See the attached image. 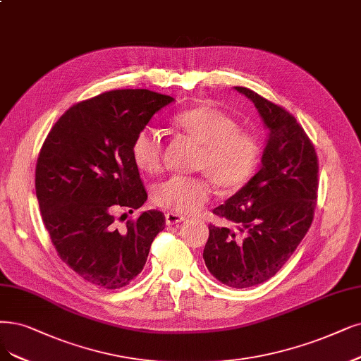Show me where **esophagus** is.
Wrapping results in <instances>:
<instances>
[{"instance_id": "34e87169", "label": "esophagus", "mask_w": 361, "mask_h": 361, "mask_svg": "<svg viewBox=\"0 0 361 361\" xmlns=\"http://www.w3.org/2000/svg\"><path fill=\"white\" fill-rule=\"evenodd\" d=\"M165 220H166L168 226H173V224H178V223L184 221L185 219L183 216H180V214H176V212H166Z\"/></svg>"}]
</instances>
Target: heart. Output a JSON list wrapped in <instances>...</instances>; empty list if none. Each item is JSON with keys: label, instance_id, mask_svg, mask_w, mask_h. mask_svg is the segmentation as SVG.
Segmentation results:
<instances>
[{"label": "heart", "instance_id": "heart-1", "mask_svg": "<svg viewBox=\"0 0 361 361\" xmlns=\"http://www.w3.org/2000/svg\"><path fill=\"white\" fill-rule=\"evenodd\" d=\"M173 125L201 144L196 168L219 188L233 190L252 176L260 160V145L252 133L239 129L236 120L211 105L185 110L173 117ZM162 133L153 128L137 132L130 145V156L138 169L147 173L162 168ZM209 196V184L202 177L173 176L153 189V201L180 214L195 212Z\"/></svg>", "mask_w": 361, "mask_h": 361}]
</instances>
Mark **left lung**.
Here are the masks:
<instances>
[{
    "instance_id": "1",
    "label": "left lung",
    "mask_w": 361,
    "mask_h": 361,
    "mask_svg": "<svg viewBox=\"0 0 361 361\" xmlns=\"http://www.w3.org/2000/svg\"><path fill=\"white\" fill-rule=\"evenodd\" d=\"M257 109L268 140L255 177L212 209L236 231L209 224L204 260L211 275L232 288L268 281L311 228L318 190V159L303 128L283 106L236 86Z\"/></svg>"
}]
</instances>
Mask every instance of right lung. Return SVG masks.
Instances as JSON below:
<instances>
[{
  "mask_svg": "<svg viewBox=\"0 0 361 361\" xmlns=\"http://www.w3.org/2000/svg\"><path fill=\"white\" fill-rule=\"evenodd\" d=\"M172 101L147 89L101 93L66 110L39 150L35 193L43 223L61 260L93 286H128L165 229L157 209L128 220L123 229L114 211L132 212L147 201L130 145Z\"/></svg>",
  "mask_w": 361,
  "mask_h": 361,
  "instance_id": "add662e5",
  "label": "right lung"
}]
</instances>
